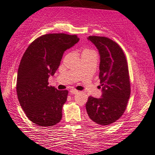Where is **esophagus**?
<instances>
[{
	"instance_id": "esophagus-1",
	"label": "esophagus",
	"mask_w": 155,
	"mask_h": 155,
	"mask_svg": "<svg viewBox=\"0 0 155 155\" xmlns=\"http://www.w3.org/2000/svg\"><path fill=\"white\" fill-rule=\"evenodd\" d=\"M78 91L77 90H76V89H71L70 90V93L71 94H77L78 93Z\"/></svg>"
}]
</instances>
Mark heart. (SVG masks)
<instances>
[{
	"mask_svg": "<svg viewBox=\"0 0 155 155\" xmlns=\"http://www.w3.org/2000/svg\"><path fill=\"white\" fill-rule=\"evenodd\" d=\"M84 51H89V50H88V49H85Z\"/></svg>",
	"mask_w": 155,
	"mask_h": 155,
	"instance_id": "b5f03b06",
	"label": "heart"
}]
</instances>
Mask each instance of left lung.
<instances>
[{
    "instance_id": "obj_1",
    "label": "left lung",
    "mask_w": 155,
    "mask_h": 155,
    "mask_svg": "<svg viewBox=\"0 0 155 155\" xmlns=\"http://www.w3.org/2000/svg\"><path fill=\"white\" fill-rule=\"evenodd\" d=\"M88 39L100 55L99 78L102 95L99 99L89 97L86 109L92 123L109 125L122 116L130 99L128 65L124 52L115 41L103 36H90Z\"/></svg>"
}]
</instances>
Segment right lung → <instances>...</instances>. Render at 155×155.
<instances>
[{"label": "right lung", "mask_w": 155, "mask_h": 155, "mask_svg": "<svg viewBox=\"0 0 155 155\" xmlns=\"http://www.w3.org/2000/svg\"><path fill=\"white\" fill-rule=\"evenodd\" d=\"M79 41L76 35L46 34L25 50L18 70L16 91L23 110L34 124L51 127L61 119L68 91L48 86V80L58 69L64 51Z\"/></svg>", "instance_id": "1"}]
</instances>
